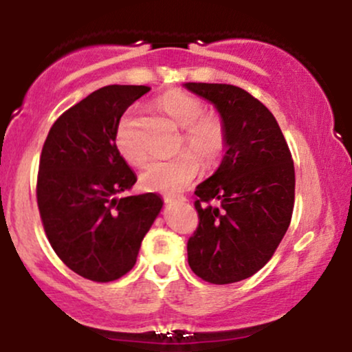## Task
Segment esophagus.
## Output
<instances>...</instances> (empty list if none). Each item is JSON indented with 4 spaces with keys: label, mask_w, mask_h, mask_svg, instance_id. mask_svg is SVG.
I'll use <instances>...</instances> for the list:
<instances>
[{
    "label": "esophagus",
    "mask_w": 352,
    "mask_h": 352,
    "mask_svg": "<svg viewBox=\"0 0 352 352\" xmlns=\"http://www.w3.org/2000/svg\"><path fill=\"white\" fill-rule=\"evenodd\" d=\"M187 200L184 195H165L164 201L165 204H184Z\"/></svg>",
    "instance_id": "1"
}]
</instances>
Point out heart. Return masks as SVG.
<instances>
[{"label":"heart","instance_id":"b5f03b06","mask_svg":"<svg viewBox=\"0 0 352 352\" xmlns=\"http://www.w3.org/2000/svg\"><path fill=\"white\" fill-rule=\"evenodd\" d=\"M155 104L185 129L180 155L168 160H155L145 167L140 185L148 192H179L188 187L204 167L212 168L220 162L228 147L227 124L218 114L205 112L204 102L180 89L164 92ZM114 142L120 157L132 167H142L147 153L137 135V122L132 114H124L116 127Z\"/></svg>","mask_w":352,"mask_h":352}]
</instances>
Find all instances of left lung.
Here are the masks:
<instances>
[{"mask_svg": "<svg viewBox=\"0 0 352 352\" xmlns=\"http://www.w3.org/2000/svg\"><path fill=\"white\" fill-rule=\"evenodd\" d=\"M220 112L228 147L221 165L195 190L199 227L188 238L192 272L230 285L260 272L276 252L294 207V165L272 112L232 84L187 82Z\"/></svg>", "mask_w": 352, "mask_h": 352, "instance_id": "left-lung-1", "label": "left lung"}]
</instances>
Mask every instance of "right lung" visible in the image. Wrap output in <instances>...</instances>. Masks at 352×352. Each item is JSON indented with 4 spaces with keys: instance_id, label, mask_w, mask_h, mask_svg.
Listing matches in <instances>:
<instances>
[{
    "instance_id": "add662e5",
    "label": "right lung",
    "mask_w": 352,
    "mask_h": 352,
    "mask_svg": "<svg viewBox=\"0 0 352 352\" xmlns=\"http://www.w3.org/2000/svg\"><path fill=\"white\" fill-rule=\"evenodd\" d=\"M147 86H106L52 124L39 159L36 199L47 240L67 268L96 283L135 265L145 233L162 208L157 193L122 197L137 182L114 135L125 109Z\"/></svg>"
}]
</instances>
